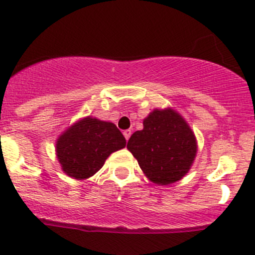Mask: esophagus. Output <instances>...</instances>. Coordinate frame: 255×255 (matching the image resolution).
<instances>
[{
  "mask_svg": "<svg viewBox=\"0 0 255 255\" xmlns=\"http://www.w3.org/2000/svg\"><path fill=\"white\" fill-rule=\"evenodd\" d=\"M130 134H132V130H130V129H126L125 132H123V135H125V138L127 139V141H128V139H129Z\"/></svg>",
  "mask_w": 255,
  "mask_h": 255,
  "instance_id": "obj_1",
  "label": "esophagus"
}]
</instances>
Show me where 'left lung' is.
<instances>
[{
    "instance_id": "8db88e82",
    "label": "left lung",
    "mask_w": 255,
    "mask_h": 255,
    "mask_svg": "<svg viewBox=\"0 0 255 255\" xmlns=\"http://www.w3.org/2000/svg\"><path fill=\"white\" fill-rule=\"evenodd\" d=\"M127 148L152 182L170 185L189 172L197 144L186 121L167 108L151 112L144 118L143 129L130 135Z\"/></svg>"
}]
</instances>
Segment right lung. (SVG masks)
Wrapping results in <instances>:
<instances>
[{
    "instance_id": "add662e5",
    "label": "right lung",
    "mask_w": 255,
    "mask_h": 255,
    "mask_svg": "<svg viewBox=\"0 0 255 255\" xmlns=\"http://www.w3.org/2000/svg\"><path fill=\"white\" fill-rule=\"evenodd\" d=\"M126 147L116 125L87 117L69 127L56 141V156L68 176L84 180L98 172L113 152Z\"/></svg>"
}]
</instances>
